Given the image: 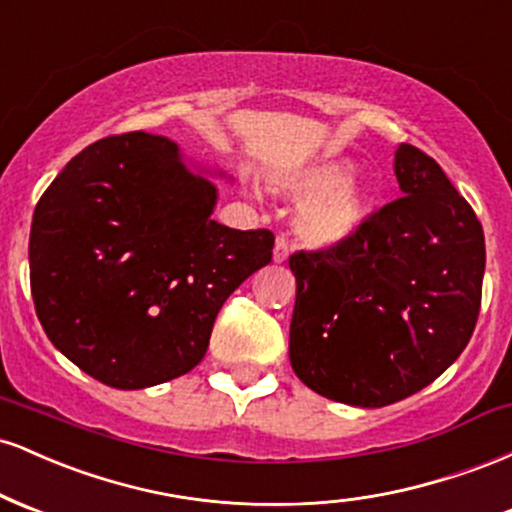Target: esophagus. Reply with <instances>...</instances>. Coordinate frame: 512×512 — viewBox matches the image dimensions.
Segmentation results:
<instances>
[{
	"label": "esophagus",
	"instance_id": "34e87169",
	"mask_svg": "<svg viewBox=\"0 0 512 512\" xmlns=\"http://www.w3.org/2000/svg\"><path fill=\"white\" fill-rule=\"evenodd\" d=\"M286 257H289V240L286 238H276L274 243V262H286Z\"/></svg>",
	"mask_w": 512,
	"mask_h": 512
}]
</instances>
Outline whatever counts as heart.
<instances>
[{"instance_id": "obj_1", "label": "heart", "mask_w": 512, "mask_h": 512, "mask_svg": "<svg viewBox=\"0 0 512 512\" xmlns=\"http://www.w3.org/2000/svg\"><path fill=\"white\" fill-rule=\"evenodd\" d=\"M354 163L344 158L274 175V185L291 199H303L296 211V236L310 248H337L356 236L370 219L375 192L366 180L351 178Z\"/></svg>"}]
</instances>
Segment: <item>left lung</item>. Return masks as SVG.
Returning <instances> with one entry per match:
<instances>
[{
	"label": "left lung",
	"instance_id": "obj_1",
	"mask_svg": "<svg viewBox=\"0 0 512 512\" xmlns=\"http://www.w3.org/2000/svg\"><path fill=\"white\" fill-rule=\"evenodd\" d=\"M404 197L337 248L296 252L289 356L317 395L387 407L431 385L462 354L481 305V223L443 168L395 151Z\"/></svg>",
	"mask_w": 512,
	"mask_h": 512
}]
</instances>
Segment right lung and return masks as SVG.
<instances>
[{"label": "right lung", "instance_id": "right-lung-1", "mask_svg": "<svg viewBox=\"0 0 512 512\" xmlns=\"http://www.w3.org/2000/svg\"><path fill=\"white\" fill-rule=\"evenodd\" d=\"M214 207V182L166 137L86 146L33 214L31 293L50 342L117 390L190 373L226 298L272 262V231L221 226Z\"/></svg>", "mask_w": 512, "mask_h": 512}]
</instances>
